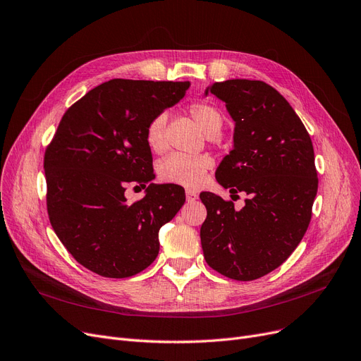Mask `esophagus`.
Segmentation results:
<instances>
[{
  "label": "esophagus",
  "mask_w": 361,
  "mask_h": 361,
  "mask_svg": "<svg viewBox=\"0 0 361 361\" xmlns=\"http://www.w3.org/2000/svg\"><path fill=\"white\" fill-rule=\"evenodd\" d=\"M198 198V194L195 191H191V190H186V201H195Z\"/></svg>",
  "instance_id": "obj_1"
}]
</instances>
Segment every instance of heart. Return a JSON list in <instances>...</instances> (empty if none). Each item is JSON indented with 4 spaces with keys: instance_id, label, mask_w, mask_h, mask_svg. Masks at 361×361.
<instances>
[{
    "instance_id": "b5f03b06",
    "label": "heart",
    "mask_w": 361,
    "mask_h": 361,
    "mask_svg": "<svg viewBox=\"0 0 361 361\" xmlns=\"http://www.w3.org/2000/svg\"><path fill=\"white\" fill-rule=\"evenodd\" d=\"M188 112L192 120L207 135L219 133L224 124V114L221 109L204 100L190 104ZM166 114H158L148 123L145 128V142L155 154H163L167 149L166 139ZM213 163L206 155H185L171 154L158 164V176L167 183H175L186 188H198L203 185L207 171Z\"/></svg>"
}]
</instances>
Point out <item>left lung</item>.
I'll list each match as a JSON object with an SVG mask.
<instances>
[{
    "mask_svg": "<svg viewBox=\"0 0 361 361\" xmlns=\"http://www.w3.org/2000/svg\"><path fill=\"white\" fill-rule=\"evenodd\" d=\"M209 93L235 121L234 148L216 180L249 198L235 210L233 201L200 194L207 209L201 247L214 271L252 281L279 268L307 233L319 188L312 142L290 104L264 81L226 80Z\"/></svg>",
    "mask_w": 361,
    "mask_h": 361,
    "instance_id": "8db88e82",
    "label": "left lung"
}]
</instances>
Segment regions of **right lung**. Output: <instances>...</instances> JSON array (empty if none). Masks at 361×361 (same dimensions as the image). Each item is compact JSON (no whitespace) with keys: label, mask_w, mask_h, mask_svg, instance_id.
Listing matches in <instances>:
<instances>
[{"label":"right lung","mask_w":361,"mask_h":361,"mask_svg":"<svg viewBox=\"0 0 361 361\" xmlns=\"http://www.w3.org/2000/svg\"><path fill=\"white\" fill-rule=\"evenodd\" d=\"M190 81L115 78L72 105L44 155L47 212L75 261L108 279L132 277L160 250L158 231L185 203L179 185L150 183L130 205L128 184L154 179L145 142L151 118L185 96Z\"/></svg>","instance_id":"right-lung-1"}]
</instances>
